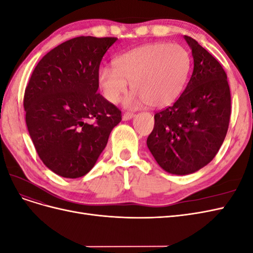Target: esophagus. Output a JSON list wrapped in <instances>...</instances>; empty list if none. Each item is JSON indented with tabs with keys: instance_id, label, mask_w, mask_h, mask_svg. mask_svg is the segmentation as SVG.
I'll list each match as a JSON object with an SVG mask.
<instances>
[{
	"instance_id": "esophagus-1",
	"label": "esophagus",
	"mask_w": 253,
	"mask_h": 253,
	"mask_svg": "<svg viewBox=\"0 0 253 253\" xmlns=\"http://www.w3.org/2000/svg\"><path fill=\"white\" fill-rule=\"evenodd\" d=\"M134 116H135V115L133 113H125L124 115H122V120L126 121V120H129V119L134 118Z\"/></svg>"
}]
</instances>
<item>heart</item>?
Segmentation results:
<instances>
[{"label": "heart", "mask_w": 253, "mask_h": 253, "mask_svg": "<svg viewBox=\"0 0 253 253\" xmlns=\"http://www.w3.org/2000/svg\"><path fill=\"white\" fill-rule=\"evenodd\" d=\"M190 52L179 44L150 43L115 58L113 67L98 73V85L110 103H117L131 82L134 89L126 105L147 103L160 109L170 105L182 93L191 71Z\"/></svg>", "instance_id": "b5f03b06"}]
</instances>
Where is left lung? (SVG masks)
Listing matches in <instances>:
<instances>
[{"mask_svg":"<svg viewBox=\"0 0 253 253\" xmlns=\"http://www.w3.org/2000/svg\"><path fill=\"white\" fill-rule=\"evenodd\" d=\"M194 67L188 85L172 106L154 115L147 139L153 157L171 174L188 175L215 157L231 114L227 75L218 61L191 37Z\"/></svg>","mask_w":253,"mask_h":253,"instance_id":"8db88e82","label":"left lung"}]
</instances>
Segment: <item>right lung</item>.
Listing matches in <instances>:
<instances>
[{
  "label": "right lung",
  "instance_id": "1",
  "mask_svg": "<svg viewBox=\"0 0 253 253\" xmlns=\"http://www.w3.org/2000/svg\"><path fill=\"white\" fill-rule=\"evenodd\" d=\"M117 38L77 37L47 52L25 88L24 109L36 151L49 170L78 178L95 166L121 111L97 93L99 66Z\"/></svg>",
  "mask_w": 253,
  "mask_h": 253
}]
</instances>
